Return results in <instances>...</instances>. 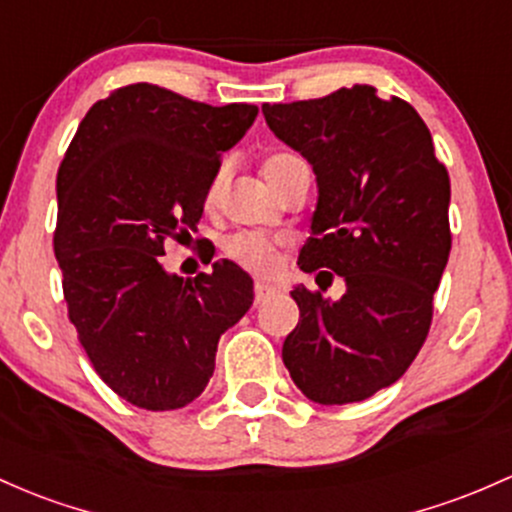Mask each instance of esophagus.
<instances>
[{
    "mask_svg": "<svg viewBox=\"0 0 512 512\" xmlns=\"http://www.w3.org/2000/svg\"><path fill=\"white\" fill-rule=\"evenodd\" d=\"M278 293V285L273 283H266V280H256L254 285V295H256V302H263L268 298H273V295Z\"/></svg>",
    "mask_w": 512,
    "mask_h": 512,
    "instance_id": "1",
    "label": "esophagus"
}]
</instances>
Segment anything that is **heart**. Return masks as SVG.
<instances>
[{
    "label": "heart",
    "instance_id": "1",
    "mask_svg": "<svg viewBox=\"0 0 512 512\" xmlns=\"http://www.w3.org/2000/svg\"><path fill=\"white\" fill-rule=\"evenodd\" d=\"M300 156L290 151H278L271 153V156L263 158V175L268 178V183L276 188L278 180L283 178L285 168L290 166L293 161H298ZM224 188V168H217L212 173L210 183H207L205 190V202L207 205H214L219 197V192ZM224 254L232 258L234 263H239L241 268L246 271L258 273V276H268V273L276 268V241L271 236L261 234V232H239L232 234L227 241H224Z\"/></svg>",
    "mask_w": 512,
    "mask_h": 512
}]
</instances>
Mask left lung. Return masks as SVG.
Wrapping results in <instances>:
<instances>
[{"label": "left lung", "mask_w": 512, "mask_h": 512, "mask_svg": "<svg viewBox=\"0 0 512 512\" xmlns=\"http://www.w3.org/2000/svg\"><path fill=\"white\" fill-rule=\"evenodd\" d=\"M261 109L317 175L298 266L346 283L339 300L305 285L290 293L300 322L285 337L283 364L315 403H359L398 381L430 332L452 249L449 173L420 114L371 85Z\"/></svg>", "instance_id": "obj_1"}]
</instances>
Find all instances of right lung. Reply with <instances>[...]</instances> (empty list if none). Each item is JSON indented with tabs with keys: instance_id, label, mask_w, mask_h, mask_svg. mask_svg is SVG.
Here are the masks:
<instances>
[{
	"instance_id": "obj_1",
	"label": "right lung",
	"mask_w": 512,
	"mask_h": 512,
	"mask_svg": "<svg viewBox=\"0 0 512 512\" xmlns=\"http://www.w3.org/2000/svg\"><path fill=\"white\" fill-rule=\"evenodd\" d=\"M256 114L136 82L92 104L60 163L53 249L70 322L102 381L136 408L192 403L219 337L254 302L232 261L185 280L161 256L195 232L219 158Z\"/></svg>"
}]
</instances>
